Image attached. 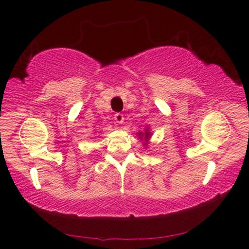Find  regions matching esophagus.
<instances>
[{
  "label": "esophagus",
  "instance_id": "esophagus-1",
  "mask_svg": "<svg viewBox=\"0 0 249 249\" xmlns=\"http://www.w3.org/2000/svg\"><path fill=\"white\" fill-rule=\"evenodd\" d=\"M115 121L116 123H118V124H122L123 122H124V116H123L121 112H117V114H115Z\"/></svg>",
  "mask_w": 249,
  "mask_h": 249
}]
</instances>
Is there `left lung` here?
Wrapping results in <instances>:
<instances>
[{
    "mask_svg": "<svg viewBox=\"0 0 249 249\" xmlns=\"http://www.w3.org/2000/svg\"><path fill=\"white\" fill-rule=\"evenodd\" d=\"M150 134H152V133H150L148 128H146V130H144V132H139V133H138V135H139V138H140L141 140L144 139V141H146V143H143V144H147V141L149 140Z\"/></svg>",
    "mask_w": 249,
    "mask_h": 249,
    "instance_id": "left-lung-1",
    "label": "left lung"
}]
</instances>
